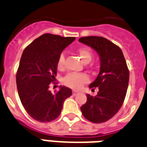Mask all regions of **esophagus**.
<instances>
[{"instance_id":"34e87169","label":"esophagus","mask_w":147,"mask_h":147,"mask_svg":"<svg viewBox=\"0 0 147 147\" xmlns=\"http://www.w3.org/2000/svg\"><path fill=\"white\" fill-rule=\"evenodd\" d=\"M79 93H80V92H78V91H72V95H73L74 96H76V95H78V94H79Z\"/></svg>"}]
</instances>
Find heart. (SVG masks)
I'll return each instance as SVG.
<instances>
[{
    "label": "heart",
    "mask_w": 147,
    "mask_h": 147,
    "mask_svg": "<svg viewBox=\"0 0 147 147\" xmlns=\"http://www.w3.org/2000/svg\"><path fill=\"white\" fill-rule=\"evenodd\" d=\"M77 54L79 55L81 60L84 63H90L93 57V54L91 50L88 48H81L77 50ZM64 62L65 58L63 54L59 56L58 61H57V67L59 70H63L64 68ZM89 80L88 77L85 74H76L69 73L63 77V84L68 87V88L74 89V90H79L84 84H87Z\"/></svg>",
    "instance_id": "1"
}]
</instances>
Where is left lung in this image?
I'll return each mask as SVG.
<instances>
[{
	"label": "left lung",
	"mask_w": 147,
	"mask_h": 147,
	"mask_svg": "<svg viewBox=\"0 0 147 147\" xmlns=\"http://www.w3.org/2000/svg\"><path fill=\"white\" fill-rule=\"evenodd\" d=\"M79 41L98 53L100 69L89 88H98L95 96L87 94V102L80 107L86 119L101 123L111 119L123 103L129 83V70L119 47L101 36H85Z\"/></svg>",
	"instance_id": "obj_1"
}]
</instances>
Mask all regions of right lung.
Instances as JSON below:
<instances>
[{
	"label": "right lung",
	"mask_w": 147,
	"mask_h": 147,
	"mask_svg": "<svg viewBox=\"0 0 147 147\" xmlns=\"http://www.w3.org/2000/svg\"><path fill=\"white\" fill-rule=\"evenodd\" d=\"M75 40L45 33L24 50L16 73V87L24 109L36 121L48 123L56 119L64 100L72 94L64 86H59V91L52 93L49 85L56 80L61 52Z\"/></svg>",
	"instance_id": "right-lung-1"
}]
</instances>
